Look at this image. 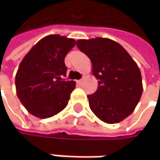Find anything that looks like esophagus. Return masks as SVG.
Wrapping results in <instances>:
<instances>
[{"label": "esophagus", "mask_w": 160, "mask_h": 160, "mask_svg": "<svg viewBox=\"0 0 160 160\" xmlns=\"http://www.w3.org/2000/svg\"><path fill=\"white\" fill-rule=\"evenodd\" d=\"M83 81V79H81V80H77V83H81Z\"/></svg>", "instance_id": "34e87169"}]
</instances>
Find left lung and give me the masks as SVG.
Instances as JSON below:
<instances>
[{
	"label": "left lung",
	"instance_id": "8db88e82",
	"mask_svg": "<svg viewBox=\"0 0 160 160\" xmlns=\"http://www.w3.org/2000/svg\"><path fill=\"white\" fill-rule=\"evenodd\" d=\"M92 62L98 80L96 92L88 95L91 110L102 121L114 124L134 111L143 93L139 67L119 43L107 38L77 41Z\"/></svg>",
	"mask_w": 160,
	"mask_h": 160
}]
</instances>
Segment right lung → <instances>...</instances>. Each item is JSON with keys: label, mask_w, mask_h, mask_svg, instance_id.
Segmentation results:
<instances>
[{"label": "right lung", "mask_w": 160, "mask_h": 160, "mask_svg": "<svg viewBox=\"0 0 160 160\" xmlns=\"http://www.w3.org/2000/svg\"><path fill=\"white\" fill-rule=\"evenodd\" d=\"M75 44L74 39L48 35L22 59L16 75V94L31 115L47 118L68 106L76 82L61 77L67 73L65 57Z\"/></svg>", "instance_id": "obj_1"}]
</instances>
